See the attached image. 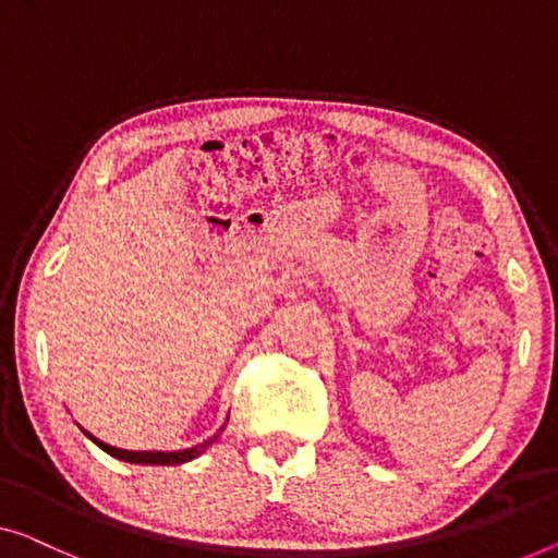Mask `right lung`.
<instances>
[{
	"label": "right lung",
	"mask_w": 558,
	"mask_h": 558,
	"mask_svg": "<svg viewBox=\"0 0 558 558\" xmlns=\"http://www.w3.org/2000/svg\"><path fill=\"white\" fill-rule=\"evenodd\" d=\"M223 427L216 435H211V438H208V440L198 442V446H193V448H185V450H125V448L108 446V442H102L100 438H95L93 433H87L85 427H80V430H83L87 438H90L100 450H105V453L112 456V458H118V460H125V463H135V465H181V463H189V460H193V458H198L201 453H206L208 446L219 440V435L223 433Z\"/></svg>",
	"instance_id": "right-lung-1"
}]
</instances>
